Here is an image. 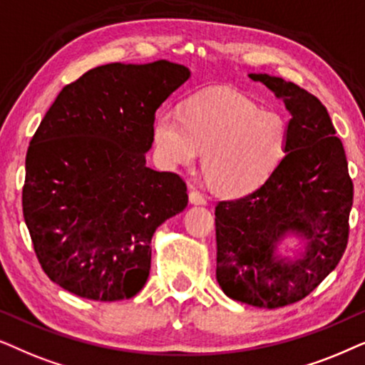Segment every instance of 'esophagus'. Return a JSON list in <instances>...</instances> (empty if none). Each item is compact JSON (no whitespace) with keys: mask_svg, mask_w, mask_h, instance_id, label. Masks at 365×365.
Returning a JSON list of instances; mask_svg holds the SVG:
<instances>
[{"mask_svg":"<svg viewBox=\"0 0 365 365\" xmlns=\"http://www.w3.org/2000/svg\"><path fill=\"white\" fill-rule=\"evenodd\" d=\"M188 198H190V202L193 205H205L207 203V198L203 197V193H200L195 188H192L190 193H188Z\"/></svg>","mask_w":365,"mask_h":365,"instance_id":"esophagus-1","label":"esophagus"}]
</instances>
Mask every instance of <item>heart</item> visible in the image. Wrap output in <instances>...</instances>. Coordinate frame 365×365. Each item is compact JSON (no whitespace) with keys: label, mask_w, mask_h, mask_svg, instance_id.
<instances>
[{"label":"heart","mask_w":365,"mask_h":365,"mask_svg":"<svg viewBox=\"0 0 365 365\" xmlns=\"http://www.w3.org/2000/svg\"><path fill=\"white\" fill-rule=\"evenodd\" d=\"M157 157L165 167L193 165L203 152L208 185L223 195H244L269 180L289 152L285 116L262 110L249 96L210 88L190 96L183 113L160 110L152 125Z\"/></svg>","instance_id":"1"}]
</instances>
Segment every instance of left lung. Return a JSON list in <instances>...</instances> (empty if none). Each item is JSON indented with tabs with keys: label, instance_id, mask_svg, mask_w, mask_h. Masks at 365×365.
I'll return each mask as SVG.
<instances>
[{
	"label": "left lung",
	"instance_id": "8db88e82",
	"mask_svg": "<svg viewBox=\"0 0 365 365\" xmlns=\"http://www.w3.org/2000/svg\"><path fill=\"white\" fill-rule=\"evenodd\" d=\"M249 76L292 115L289 152L264 185L217 203V282L233 300L277 309L307 297L342 259L354 185L341 138L319 98L279 76ZM289 235L306 240L294 261L276 254Z\"/></svg>",
	"mask_w": 365,
	"mask_h": 365
}]
</instances>
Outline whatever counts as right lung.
Listing matches in <instances>:
<instances>
[{"label": "right lung", "instance_id": "1", "mask_svg": "<svg viewBox=\"0 0 365 365\" xmlns=\"http://www.w3.org/2000/svg\"><path fill=\"white\" fill-rule=\"evenodd\" d=\"M190 78L167 60L110 63L53 101L26 153L23 215L45 274L78 297L137 295L152 237L187 207L177 173L147 167L160 105Z\"/></svg>", "mask_w": 365, "mask_h": 365}]
</instances>
